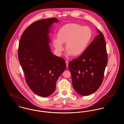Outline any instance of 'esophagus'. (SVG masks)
Wrapping results in <instances>:
<instances>
[{"label":"esophagus","instance_id":"esophagus-1","mask_svg":"<svg viewBox=\"0 0 124 124\" xmlns=\"http://www.w3.org/2000/svg\"><path fill=\"white\" fill-rule=\"evenodd\" d=\"M65 63H66V66H67V67H68V64H69V62H68V61L67 60H66V61H65Z\"/></svg>","mask_w":124,"mask_h":124}]
</instances>
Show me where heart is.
<instances>
[{"label":"heart","mask_w":124,"mask_h":124,"mask_svg":"<svg viewBox=\"0 0 124 124\" xmlns=\"http://www.w3.org/2000/svg\"><path fill=\"white\" fill-rule=\"evenodd\" d=\"M92 37V31L88 27L77 24H66L59 29L58 39L53 40V46L60 55L65 49L63 44H66L67 55L78 56L85 51Z\"/></svg>","instance_id":"1"}]
</instances>
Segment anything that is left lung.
I'll use <instances>...</instances> for the list:
<instances>
[{
    "label": "left lung",
    "instance_id": "8db88e82",
    "mask_svg": "<svg viewBox=\"0 0 124 124\" xmlns=\"http://www.w3.org/2000/svg\"><path fill=\"white\" fill-rule=\"evenodd\" d=\"M97 36L85 51L68 64L72 85L78 94L87 96L100 87L108 61L106 44L103 33Z\"/></svg>",
    "mask_w": 124,
    "mask_h": 124
}]
</instances>
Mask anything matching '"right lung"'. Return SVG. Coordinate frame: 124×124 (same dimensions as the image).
Segmentation results:
<instances>
[{"label": "right lung", "mask_w": 124, "mask_h": 124, "mask_svg": "<svg viewBox=\"0 0 124 124\" xmlns=\"http://www.w3.org/2000/svg\"><path fill=\"white\" fill-rule=\"evenodd\" d=\"M56 18L33 22L23 32L19 42L18 59L27 85L43 97L53 93L56 82L66 68L65 60L52 53L48 34Z\"/></svg>", "instance_id": "add662e5"}]
</instances>
